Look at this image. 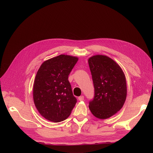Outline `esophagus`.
Returning a JSON list of instances; mask_svg holds the SVG:
<instances>
[{
    "label": "esophagus",
    "instance_id": "esophagus-1",
    "mask_svg": "<svg viewBox=\"0 0 153 153\" xmlns=\"http://www.w3.org/2000/svg\"><path fill=\"white\" fill-rule=\"evenodd\" d=\"M78 99H79V101H83V100H84V97L83 95H82V96H80V97H79Z\"/></svg>",
    "mask_w": 153,
    "mask_h": 153
}]
</instances>
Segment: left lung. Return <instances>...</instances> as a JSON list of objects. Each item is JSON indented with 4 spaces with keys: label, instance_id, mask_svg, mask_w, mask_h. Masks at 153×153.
<instances>
[{
    "label": "left lung",
    "instance_id": "obj_1",
    "mask_svg": "<svg viewBox=\"0 0 153 153\" xmlns=\"http://www.w3.org/2000/svg\"><path fill=\"white\" fill-rule=\"evenodd\" d=\"M95 89L89 109L96 118H108L120 110L127 94L126 77L118 64L107 56L97 54L88 59Z\"/></svg>",
    "mask_w": 153,
    "mask_h": 153
}]
</instances>
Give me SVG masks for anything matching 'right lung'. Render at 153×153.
<instances>
[{
    "label": "right lung",
    "mask_w": 153,
    "mask_h": 153,
    "mask_svg": "<svg viewBox=\"0 0 153 153\" xmlns=\"http://www.w3.org/2000/svg\"><path fill=\"white\" fill-rule=\"evenodd\" d=\"M79 58L61 54L44 61L33 84V100L38 112L52 122H60L70 115L77 102L68 81Z\"/></svg>",
    "instance_id": "1"
}]
</instances>
